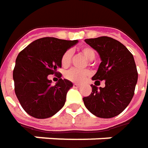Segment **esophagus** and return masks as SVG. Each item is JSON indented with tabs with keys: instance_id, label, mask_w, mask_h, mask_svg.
<instances>
[{
	"instance_id": "34e87169",
	"label": "esophagus",
	"mask_w": 148,
	"mask_h": 148,
	"mask_svg": "<svg viewBox=\"0 0 148 148\" xmlns=\"http://www.w3.org/2000/svg\"><path fill=\"white\" fill-rule=\"evenodd\" d=\"M73 86H74V88H79V87H80V85H79V84H74Z\"/></svg>"
}]
</instances>
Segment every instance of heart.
Returning a JSON list of instances; mask_svg holds the SVG:
<instances>
[{
	"instance_id": "1",
	"label": "heart",
	"mask_w": 148,
	"mask_h": 148,
	"mask_svg": "<svg viewBox=\"0 0 148 148\" xmlns=\"http://www.w3.org/2000/svg\"><path fill=\"white\" fill-rule=\"evenodd\" d=\"M80 53L84 56L88 60H93L96 56V52L93 49L88 46H83L79 49ZM73 57V52L71 50H66L64 53L62 54L60 58V64L62 67L67 68L71 64ZM90 75V71L88 69H71L66 71L64 74V78L68 79L72 83L80 84L84 82Z\"/></svg>"
}]
</instances>
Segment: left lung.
Returning <instances> with one entry per match:
<instances>
[{"label":"left lung","instance_id":"left-lung-1","mask_svg":"<svg viewBox=\"0 0 148 148\" xmlns=\"http://www.w3.org/2000/svg\"><path fill=\"white\" fill-rule=\"evenodd\" d=\"M100 55L101 62L92 80H105V88L92 86L83 98L86 108L99 118H112L128 106L134 95L138 71L132 53L119 41L109 37L85 39Z\"/></svg>","mask_w":148,"mask_h":148}]
</instances>
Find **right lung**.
<instances>
[{"label": "right lung", "instance_id": "1", "mask_svg": "<svg viewBox=\"0 0 148 148\" xmlns=\"http://www.w3.org/2000/svg\"><path fill=\"white\" fill-rule=\"evenodd\" d=\"M78 42L56 38H42L30 43L18 53L13 71L14 92L23 109L37 119H46L64 106L66 94L73 84L60 79L56 85L47 79L61 67L60 58Z\"/></svg>", "mask_w": 148, "mask_h": 148}]
</instances>
